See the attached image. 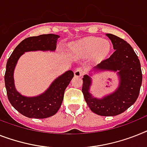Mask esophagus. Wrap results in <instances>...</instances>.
Here are the masks:
<instances>
[{
  "label": "esophagus",
  "instance_id": "34e87169",
  "mask_svg": "<svg viewBox=\"0 0 147 147\" xmlns=\"http://www.w3.org/2000/svg\"><path fill=\"white\" fill-rule=\"evenodd\" d=\"M83 70L81 68H77L74 71V76L76 77H81V76H83Z\"/></svg>",
  "mask_w": 147,
  "mask_h": 147
}]
</instances>
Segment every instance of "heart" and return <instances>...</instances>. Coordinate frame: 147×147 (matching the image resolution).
Instances as JSON below:
<instances>
[{
	"label": "heart",
	"instance_id": "obj_1",
	"mask_svg": "<svg viewBox=\"0 0 147 147\" xmlns=\"http://www.w3.org/2000/svg\"><path fill=\"white\" fill-rule=\"evenodd\" d=\"M111 45L108 40L98 38H86L73 43L69 48V55L74 57H92L95 60L104 59L110 51Z\"/></svg>",
	"mask_w": 147,
	"mask_h": 147
}]
</instances>
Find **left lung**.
Wrapping results in <instances>:
<instances>
[{
	"mask_svg": "<svg viewBox=\"0 0 147 147\" xmlns=\"http://www.w3.org/2000/svg\"><path fill=\"white\" fill-rule=\"evenodd\" d=\"M106 36L111 39L115 51L92 71H117L119 86L114 92L102 98L94 97L90 92L92 76V73H90L84 75L82 78V92L87 105L93 113L112 117L123 113L136 102L142 84V71L140 60L129 43L113 34H107Z\"/></svg>",
	"mask_w": 147,
	"mask_h": 147,
	"instance_id": "left-lung-1",
	"label": "left lung"
}]
</instances>
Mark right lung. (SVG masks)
I'll use <instances>...</instances> for the list:
<instances>
[{
    "mask_svg": "<svg viewBox=\"0 0 147 147\" xmlns=\"http://www.w3.org/2000/svg\"><path fill=\"white\" fill-rule=\"evenodd\" d=\"M59 38L60 36L56 34H42L27 38L17 45L7 60L4 81L8 99L15 109L27 117L44 119L55 115L60 109L65 90L74 77V73L71 70L66 71L57 78L42 94L28 97L22 95L16 89L13 76L15 68L24 52L55 51Z\"/></svg>",
    "mask_w": 147,
    "mask_h": 147,
    "instance_id": "add662e5",
    "label": "right lung"
}]
</instances>
